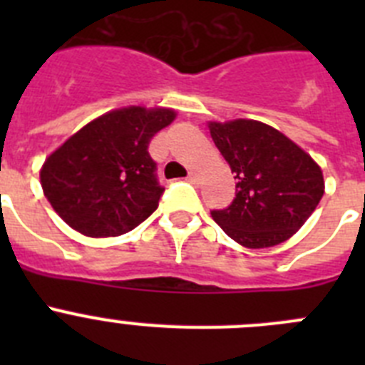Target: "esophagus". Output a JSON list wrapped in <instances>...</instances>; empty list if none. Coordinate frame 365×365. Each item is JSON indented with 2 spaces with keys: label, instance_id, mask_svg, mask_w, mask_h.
I'll list each match as a JSON object with an SVG mask.
<instances>
[{
  "label": "esophagus",
  "instance_id": "obj_1",
  "mask_svg": "<svg viewBox=\"0 0 365 365\" xmlns=\"http://www.w3.org/2000/svg\"><path fill=\"white\" fill-rule=\"evenodd\" d=\"M188 180H190V182H197V180H199L197 172H193V170H192V172H188Z\"/></svg>",
  "mask_w": 365,
  "mask_h": 365
}]
</instances>
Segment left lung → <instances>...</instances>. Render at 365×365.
I'll use <instances>...</instances> for the list:
<instances>
[{
    "mask_svg": "<svg viewBox=\"0 0 365 365\" xmlns=\"http://www.w3.org/2000/svg\"><path fill=\"white\" fill-rule=\"evenodd\" d=\"M235 179V199L212 217L247 248L279 245L305 225L324 195L322 168L282 131L250 118L208 122Z\"/></svg>",
    "mask_w": 365,
    "mask_h": 365,
    "instance_id": "1",
    "label": "left lung"
}]
</instances>
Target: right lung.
I'll use <instances>...</instances> for the list:
<instances>
[{
  "label": "right lung",
  "mask_w": 365,
  "mask_h": 365,
  "mask_svg": "<svg viewBox=\"0 0 365 365\" xmlns=\"http://www.w3.org/2000/svg\"><path fill=\"white\" fill-rule=\"evenodd\" d=\"M175 109L128 106L86 124L45 159L43 195L73 230L117 237L150 217L164 190L148 153Z\"/></svg>",
  "instance_id": "obj_1"
}]
</instances>
